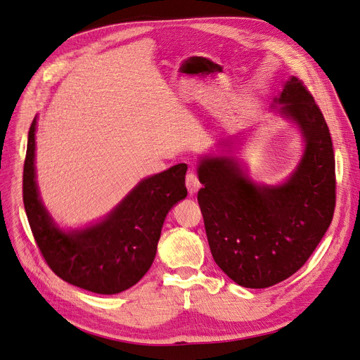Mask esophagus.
Returning a JSON list of instances; mask_svg holds the SVG:
<instances>
[{
  "instance_id": "esophagus-1",
  "label": "esophagus",
  "mask_w": 360,
  "mask_h": 360,
  "mask_svg": "<svg viewBox=\"0 0 360 360\" xmlns=\"http://www.w3.org/2000/svg\"><path fill=\"white\" fill-rule=\"evenodd\" d=\"M187 190H188V194L190 195H193V194H195L197 191H199V188H200V182H199V178H197V175L194 172H190L188 175H187Z\"/></svg>"
}]
</instances>
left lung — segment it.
<instances>
[{
	"label": "left lung",
	"mask_w": 360,
	"mask_h": 360,
	"mask_svg": "<svg viewBox=\"0 0 360 360\" xmlns=\"http://www.w3.org/2000/svg\"><path fill=\"white\" fill-rule=\"evenodd\" d=\"M275 103L283 104L276 110L297 125L305 143L283 184L252 182L230 155H206L197 167L203 184L197 200L212 257L230 280L248 288L271 287L302 268L335 211V155L321 110L295 76Z\"/></svg>",
	"instance_id": "obj_1"
}]
</instances>
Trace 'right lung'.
I'll list each match as a JSON object with an SVG mask.
<instances>
[{
	"mask_svg": "<svg viewBox=\"0 0 360 360\" xmlns=\"http://www.w3.org/2000/svg\"><path fill=\"white\" fill-rule=\"evenodd\" d=\"M36 125L28 131L24 206L31 231L49 268L68 284L98 295H117L149 271L166 215L187 197V165L142 179L98 223L63 230L46 210L36 181Z\"/></svg>",
	"mask_w": 360,
	"mask_h": 360,
	"instance_id": "1",
	"label": "right lung"
}]
</instances>
